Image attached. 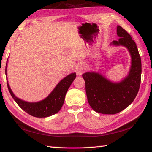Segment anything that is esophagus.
Masks as SVG:
<instances>
[{
  "instance_id": "34e87169",
  "label": "esophagus",
  "mask_w": 152,
  "mask_h": 152,
  "mask_svg": "<svg viewBox=\"0 0 152 152\" xmlns=\"http://www.w3.org/2000/svg\"><path fill=\"white\" fill-rule=\"evenodd\" d=\"M85 66L83 64H80V65L78 66V68L76 70V73L78 74V75H82L83 74L84 71L85 70Z\"/></svg>"
}]
</instances>
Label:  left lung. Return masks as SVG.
<instances>
[{"mask_svg":"<svg viewBox=\"0 0 152 152\" xmlns=\"http://www.w3.org/2000/svg\"><path fill=\"white\" fill-rule=\"evenodd\" d=\"M117 32L120 38L119 41H113V44L125 46L132 56V67L127 78L119 83H113L98 73L82 74L90 106L102 114H116L129 106L137 96L141 84V61L136 43L121 26L117 27Z\"/></svg>","mask_w":152,"mask_h":152,"instance_id":"left-lung-1","label":"left lung"}]
</instances>
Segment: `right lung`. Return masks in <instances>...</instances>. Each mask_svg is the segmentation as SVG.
Here are the masks:
<instances>
[{
  "label": "right lung",
  "instance_id": "add662e5",
  "mask_svg": "<svg viewBox=\"0 0 152 152\" xmlns=\"http://www.w3.org/2000/svg\"><path fill=\"white\" fill-rule=\"evenodd\" d=\"M76 77V73L67 76L59 82L54 90L46 99L37 102H28L22 101L15 96L9 84H7V86L10 94L15 102L28 114L35 117H47L56 114L61 109L64 102L66 92Z\"/></svg>",
  "mask_w": 152,
  "mask_h": 152
}]
</instances>
